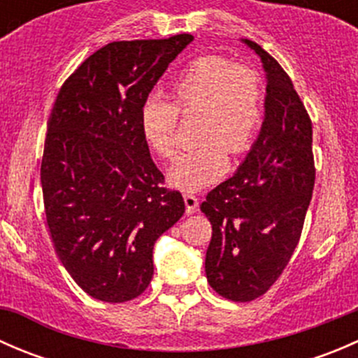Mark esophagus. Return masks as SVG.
Returning a JSON list of instances; mask_svg holds the SVG:
<instances>
[{
    "label": "esophagus",
    "mask_w": 358,
    "mask_h": 358,
    "mask_svg": "<svg viewBox=\"0 0 358 358\" xmlns=\"http://www.w3.org/2000/svg\"><path fill=\"white\" fill-rule=\"evenodd\" d=\"M183 201H185L187 215H192V213H196L197 208H199V199H197L194 194H185V196H183Z\"/></svg>",
    "instance_id": "34e87169"
}]
</instances>
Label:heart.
<instances>
[{
	"label": "heart",
	"instance_id": "heart-1",
	"mask_svg": "<svg viewBox=\"0 0 358 358\" xmlns=\"http://www.w3.org/2000/svg\"><path fill=\"white\" fill-rule=\"evenodd\" d=\"M173 103L149 99L140 110V129L149 149L173 159L180 145V115H197L196 140L173 164L169 182L197 192L227 173V152L241 156L251 149L263 121L262 79L255 69L209 53L190 60L176 76Z\"/></svg>",
	"mask_w": 358,
	"mask_h": 358
}]
</instances>
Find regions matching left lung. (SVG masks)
<instances>
[{
    "label": "left lung",
    "mask_w": 358,
    "mask_h": 358,
    "mask_svg": "<svg viewBox=\"0 0 358 358\" xmlns=\"http://www.w3.org/2000/svg\"><path fill=\"white\" fill-rule=\"evenodd\" d=\"M266 71L262 131L237 173L206 196L211 222L206 277L220 296L246 303L282 275L301 237L315 185L312 119L287 72L251 39Z\"/></svg>",
    "instance_id": "8db88e82"
}]
</instances>
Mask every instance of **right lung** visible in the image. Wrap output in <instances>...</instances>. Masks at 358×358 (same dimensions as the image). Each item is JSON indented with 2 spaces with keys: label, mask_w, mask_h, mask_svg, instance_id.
<instances>
[{
  "label": "right lung",
  "mask_w": 358,
  "mask_h": 358,
  "mask_svg": "<svg viewBox=\"0 0 358 358\" xmlns=\"http://www.w3.org/2000/svg\"><path fill=\"white\" fill-rule=\"evenodd\" d=\"M194 39L112 41L64 81L46 129L41 187L60 262L106 303L135 299L154 275V243L185 211L166 189L140 110L169 62Z\"/></svg>",
  "instance_id": "obj_1"
}]
</instances>
